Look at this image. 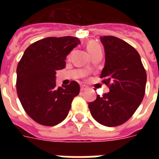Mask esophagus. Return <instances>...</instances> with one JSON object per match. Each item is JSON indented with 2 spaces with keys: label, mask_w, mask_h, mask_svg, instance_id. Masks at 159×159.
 <instances>
[{
  "label": "esophagus",
  "mask_w": 159,
  "mask_h": 159,
  "mask_svg": "<svg viewBox=\"0 0 159 159\" xmlns=\"http://www.w3.org/2000/svg\"><path fill=\"white\" fill-rule=\"evenodd\" d=\"M88 89V87H86V86H84V85H82V86H81V91L82 92H83V91H86V90Z\"/></svg>",
  "instance_id": "obj_1"
}]
</instances>
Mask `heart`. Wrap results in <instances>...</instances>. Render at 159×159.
<instances>
[{"label": "heart", "mask_w": 159, "mask_h": 159, "mask_svg": "<svg viewBox=\"0 0 159 159\" xmlns=\"http://www.w3.org/2000/svg\"><path fill=\"white\" fill-rule=\"evenodd\" d=\"M87 50L89 53L90 56H92L94 53H97L99 51H102V47L96 41L91 40L87 43Z\"/></svg>", "instance_id": "b5f03b06"}]
</instances>
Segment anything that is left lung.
Wrapping results in <instances>:
<instances>
[{
	"label": "left lung",
	"instance_id": "8db88e82",
	"mask_svg": "<svg viewBox=\"0 0 159 159\" xmlns=\"http://www.w3.org/2000/svg\"><path fill=\"white\" fill-rule=\"evenodd\" d=\"M106 53L102 82L110 92L98 95L88 107L92 117L105 126L120 125L133 116L145 93L147 75L140 56L134 47L115 36H103Z\"/></svg>",
	"mask_w": 159,
	"mask_h": 159
}]
</instances>
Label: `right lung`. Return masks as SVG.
<instances>
[{
	"instance_id": "add662e5",
	"label": "right lung",
	"mask_w": 159,
	"mask_h": 159,
	"mask_svg": "<svg viewBox=\"0 0 159 159\" xmlns=\"http://www.w3.org/2000/svg\"><path fill=\"white\" fill-rule=\"evenodd\" d=\"M80 43L76 37H48L26 48L17 66L16 90L28 116L37 123L54 126L61 123L71 109L80 86L72 81L57 87L56 71L64 68L67 55Z\"/></svg>"
}]
</instances>
